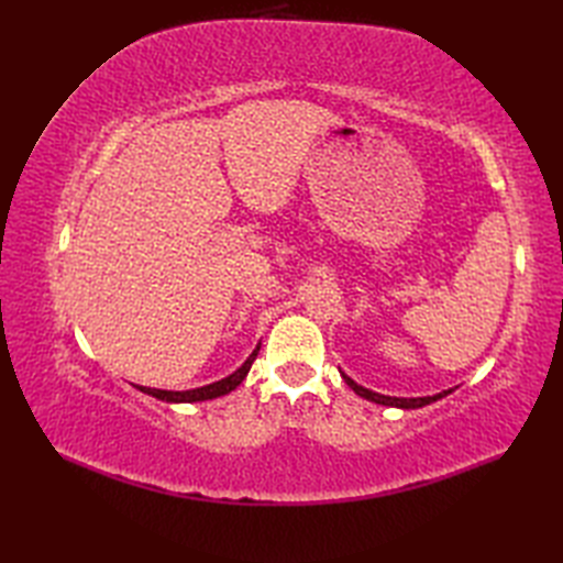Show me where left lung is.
Masks as SVG:
<instances>
[{
  "instance_id": "8db88e82",
  "label": "left lung",
  "mask_w": 563,
  "mask_h": 563,
  "mask_svg": "<svg viewBox=\"0 0 563 563\" xmlns=\"http://www.w3.org/2000/svg\"><path fill=\"white\" fill-rule=\"evenodd\" d=\"M340 371V368H338ZM340 376H343V380L347 383V387L350 389H354V395H360V397H364V399H368V401H376V404H383V406H397V408H420V406H428V404H432V401H437V399H441V397H446V395H451L453 391V387H449V389H444V391H439V395H434V397H418V399H401V397H387V395H378V391H371V389H366V387H362V385H356L345 371H340Z\"/></svg>"
}]
</instances>
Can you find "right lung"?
<instances>
[{"instance_id": "right-lung-1", "label": "right lung", "mask_w": 563, "mask_h": 563, "mask_svg": "<svg viewBox=\"0 0 563 563\" xmlns=\"http://www.w3.org/2000/svg\"><path fill=\"white\" fill-rule=\"evenodd\" d=\"M261 352V343L255 345V350L251 352L249 360L236 368L232 376L218 380V383H211V385H203V387H197V389H185V391H172V389H152V387H141V385H133L139 387L141 391H145V395L155 397V399H162L166 404H180V401H207V399H216V397H223L228 395V391L236 389V385H242V380L246 378V373L251 371V364L255 356H258Z\"/></svg>"}]
</instances>
